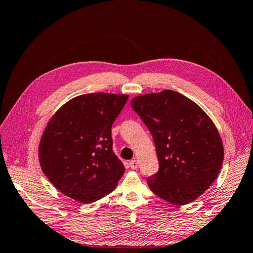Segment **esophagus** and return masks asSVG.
Segmentation results:
<instances>
[{
    "instance_id": "esophagus-1",
    "label": "esophagus",
    "mask_w": 253,
    "mask_h": 253,
    "mask_svg": "<svg viewBox=\"0 0 253 253\" xmlns=\"http://www.w3.org/2000/svg\"><path fill=\"white\" fill-rule=\"evenodd\" d=\"M130 167H131V169H133V170H136L137 169V167H138V162H137V160H131L130 161Z\"/></svg>"
}]
</instances>
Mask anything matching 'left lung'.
Segmentation results:
<instances>
[{
	"label": "left lung",
	"mask_w": 253,
	"mask_h": 253,
	"mask_svg": "<svg viewBox=\"0 0 253 253\" xmlns=\"http://www.w3.org/2000/svg\"><path fill=\"white\" fill-rule=\"evenodd\" d=\"M154 137L159 171L147 179L155 195L168 203H193L215 181L224 147L214 123L199 106L171 89L131 100Z\"/></svg>",
	"instance_id": "1"
}]
</instances>
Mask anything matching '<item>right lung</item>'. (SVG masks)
Returning a JSON list of instances; mask_svg holds the SVG:
<instances>
[{
    "instance_id": "add662e5",
    "label": "right lung",
    "mask_w": 253,
    "mask_h": 253,
    "mask_svg": "<svg viewBox=\"0 0 253 253\" xmlns=\"http://www.w3.org/2000/svg\"><path fill=\"white\" fill-rule=\"evenodd\" d=\"M127 98L126 94H83L50 117L39 144V161L61 194L91 204L116 188L125 166L112 150L111 126Z\"/></svg>"
}]
</instances>
